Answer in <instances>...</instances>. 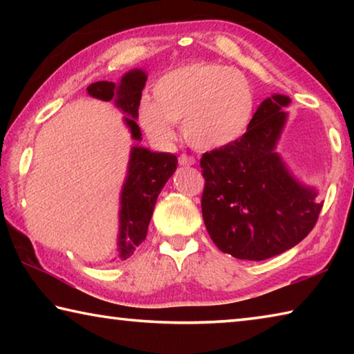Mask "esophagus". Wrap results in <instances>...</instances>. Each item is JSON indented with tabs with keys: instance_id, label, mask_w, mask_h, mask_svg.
Masks as SVG:
<instances>
[{
	"instance_id": "esophagus-1",
	"label": "esophagus",
	"mask_w": 354,
	"mask_h": 354,
	"mask_svg": "<svg viewBox=\"0 0 354 354\" xmlns=\"http://www.w3.org/2000/svg\"><path fill=\"white\" fill-rule=\"evenodd\" d=\"M194 164H195V159L190 158V156H185V154L179 156V165L189 167V165H194Z\"/></svg>"
}]
</instances>
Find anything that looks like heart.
Returning <instances> with one entry per match:
<instances>
[{
	"label": "heart",
	"instance_id": "obj_1",
	"mask_svg": "<svg viewBox=\"0 0 354 354\" xmlns=\"http://www.w3.org/2000/svg\"><path fill=\"white\" fill-rule=\"evenodd\" d=\"M256 104L254 88L241 71L214 62H190L156 80L153 101L143 100L139 106V122L156 140H169L170 123H183L189 145L212 151L247 134Z\"/></svg>",
	"mask_w": 354,
	"mask_h": 354
}]
</instances>
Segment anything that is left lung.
Listing matches in <instances>:
<instances>
[{
	"instance_id": "obj_1",
	"label": "left lung",
	"mask_w": 354,
	"mask_h": 354,
	"mask_svg": "<svg viewBox=\"0 0 354 354\" xmlns=\"http://www.w3.org/2000/svg\"><path fill=\"white\" fill-rule=\"evenodd\" d=\"M289 104V97L273 93L241 140L200 160L206 230L218 250L237 259L263 261L295 247L322 211L319 189L293 175L277 151Z\"/></svg>"
}]
</instances>
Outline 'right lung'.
Masks as SVG:
<instances>
[{
  "mask_svg": "<svg viewBox=\"0 0 354 354\" xmlns=\"http://www.w3.org/2000/svg\"><path fill=\"white\" fill-rule=\"evenodd\" d=\"M147 80L145 70L133 68L118 82L98 81L87 87V93L92 98L112 101L115 104L123 113V123L129 129L131 139L136 142L129 149L127 178L118 198L117 256L122 261L128 259L145 241L156 200L178 167V158L173 153L151 151L139 145L142 133L137 118Z\"/></svg>",
  "mask_w": 354,
  "mask_h": 354,
  "instance_id": "1",
  "label": "right lung"
}]
</instances>
